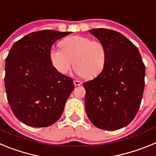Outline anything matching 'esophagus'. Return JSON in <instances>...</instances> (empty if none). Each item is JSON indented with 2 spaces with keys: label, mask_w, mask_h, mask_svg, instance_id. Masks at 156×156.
<instances>
[{
  "label": "esophagus",
  "mask_w": 156,
  "mask_h": 156,
  "mask_svg": "<svg viewBox=\"0 0 156 156\" xmlns=\"http://www.w3.org/2000/svg\"><path fill=\"white\" fill-rule=\"evenodd\" d=\"M74 84H75L76 86H80V85L82 84V82H80V81L79 80H74Z\"/></svg>",
  "instance_id": "34e87169"
}]
</instances>
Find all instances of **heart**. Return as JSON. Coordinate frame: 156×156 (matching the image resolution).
Masks as SVG:
<instances>
[{
	"label": "heart",
	"instance_id": "b5f03b06",
	"mask_svg": "<svg viewBox=\"0 0 156 156\" xmlns=\"http://www.w3.org/2000/svg\"><path fill=\"white\" fill-rule=\"evenodd\" d=\"M61 49H51L49 58L59 73L66 74L73 62L76 74L93 78L105 68L107 50L104 44L83 36L66 37L59 43Z\"/></svg>",
	"mask_w": 156,
	"mask_h": 156
}]
</instances>
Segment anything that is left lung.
I'll return each mask as SVG.
<instances>
[{
    "label": "left lung",
    "mask_w": 156,
    "mask_h": 156,
    "mask_svg": "<svg viewBox=\"0 0 156 156\" xmlns=\"http://www.w3.org/2000/svg\"><path fill=\"white\" fill-rule=\"evenodd\" d=\"M89 32L104 44L107 61L96 78L83 83L87 115L98 128L119 129L140 108L145 66L137 47L120 33L103 28Z\"/></svg>",
    "instance_id": "obj_1"
}]
</instances>
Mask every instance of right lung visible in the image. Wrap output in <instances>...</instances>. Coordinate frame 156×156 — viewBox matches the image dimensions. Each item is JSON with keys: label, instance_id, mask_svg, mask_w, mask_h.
<instances>
[{"label": "right lung", "instance_id": "right-lung-1", "mask_svg": "<svg viewBox=\"0 0 156 156\" xmlns=\"http://www.w3.org/2000/svg\"><path fill=\"white\" fill-rule=\"evenodd\" d=\"M71 32L41 30L16 41L5 59L7 98L24 124L45 127L57 122L74 90L72 78L54 68L49 53L57 40Z\"/></svg>", "mask_w": 156, "mask_h": 156}]
</instances>
